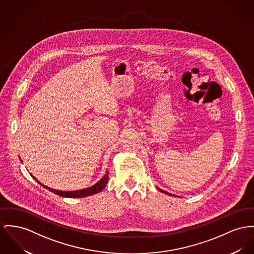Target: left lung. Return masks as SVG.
Wrapping results in <instances>:
<instances>
[{
	"instance_id": "left-lung-1",
	"label": "left lung",
	"mask_w": 254,
	"mask_h": 254,
	"mask_svg": "<svg viewBox=\"0 0 254 254\" xmlns=\"http://www.w3.org/2000/svg\"><path fill=\"white\" fill-rule=\"evenodd\" d=\"M161 190V191H162V192H165V193H167V194H169V195H172V194H171V193H169V192H168V191H165V190Z\"/></svg>"
}]
</instances>
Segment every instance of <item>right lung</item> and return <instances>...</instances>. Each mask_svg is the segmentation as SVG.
<instances>
[{
    "label": "right lung",
    "mask_w": 254,
    "mask_h": 254,
    "mask_svg": "<svg viewBox=\"0 0 254 254\" xmlns=\"http://www.w3.org/2000/svg\"><path fill=\"white\" fill-rule=\"evenodd\" d=\"M34 177V176H33ZM35 179V178H34ZM108 180H109V172L107 171L105 173V175L103 176L101 180L99 182H97L95 185H93L92 187H89V188H86L84 190H74V191H62V190H53L51 188H48L47 186H44L43 184H41L38 180L35 179V181L37 183H39L42 187H44L45 189H48L50 191L60 195V196H64V197H85V196H88V195H92V194H95L97 192H100L102 190L106 187L107 183H108Z\"/></svg>",
    "instance_id": "1"
}]
</instances>
